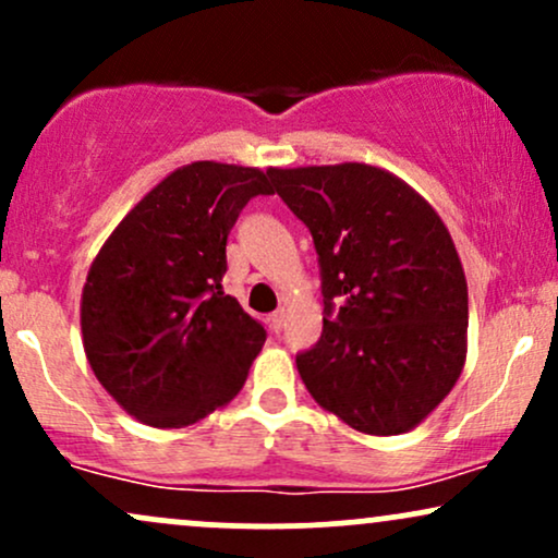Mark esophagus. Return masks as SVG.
Returning a JSON list of instances; mask_svg holds the SVG:
<instances>
[{"mask_svg":"<svg viewBox=\"0 0 558 558\" xmlns=\"http://www.w3.org/2000/svg\"><path fill=\"white\" fill-rule=\"evenodd\" d=\"M267 323H270V328H272V332H280V328H283V323H286V312H283V310L272 312V315H270V317H267Z\"/></svg>","mask_w":558,"mask_h":558,"instance_id":"1","label":"esophagus"}]
</instances>
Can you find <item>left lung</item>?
Segmentation results:
<instances>
[{
    "instance_id": "8db88e82",
    "label": "left lung",
    "mask_w": 558,
    "mask_h": 558,
    "mask_svg": "<svg viewBox=\"0 0 558 558\" xmlns=\"http://www.w3.org/2000/svg\"><path fill=\"white\" fill-rule=\"evenodd\" d=\"M267 172L310 228L323 275V336L296 356L306 390L360 433L412 430L466 360V278L451 233L412 185L375 165Z\"/></svg>"
}]
</instances>
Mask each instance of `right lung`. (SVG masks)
Listing matches in <instances>:
<instances>
[{
  "mask_svg": "<svg viewBox=\"0 0 558 558\" xmlns=\"http://www.w3.org/2000/svg\"><path fill=\"white\" fill-rule=\"evenodd\" d=\"M270 172L226 162L172 170L99 248L81 296L83 351L131 417L189 427L246 383L267 332L222 291L230 228Z\"/></svg>",
  "mask_w": 558,
  "mask_h": 558,
  "instance_id": "add662e5",
  "label": "right lung"
}]
</instances>
